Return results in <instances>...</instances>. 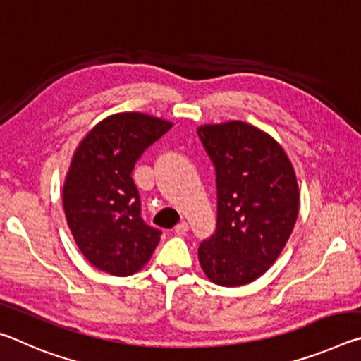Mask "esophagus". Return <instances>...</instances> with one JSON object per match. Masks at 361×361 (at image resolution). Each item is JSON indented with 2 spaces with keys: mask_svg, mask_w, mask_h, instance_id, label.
Returning a JSON list of instances; mask_svg holds the SVG:
<instances>
[{
  "mask_svg": "<svg viewBox=\"0 0 361 361\" xmlns=\"http://www.w3.org/2000/svg\"><path fill=\"white\" fill-rule=\"evenodd\" d=\"M188 231H189V224H188L186 221L178 223V224H176V228H175V232H176V234H178V235L186 234Z\"/></svg>",
  "mask_w": 361,
  "mask_h": 361,
  "instance_id": "1",
  "label": "esophagus"
}]
</instances>
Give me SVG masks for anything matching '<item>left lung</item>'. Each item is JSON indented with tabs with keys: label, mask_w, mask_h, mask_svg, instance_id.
<instances>
[{
	"label": "left lung",
	"mask_w": 361,
	"mask_h": 361,
	"mask_svg": "<svg viewBox=\"0 0 361 361\" xmlns=\"http://www.w3.org/2000/svg\"><path fill=\"white\" fill-rule=\"evenodd\" d=\"M216 173V229L199 245L205 276L221 286L261 277L295 228L299 189L288 156L242 121L197 129Z\"/></svg>",
	"instance_id": "left-lung-1"
}]
</instances>
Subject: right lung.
Returning a JSON list of instances; mask_svg holds the SVG:
<instances>
[{
    "label": "right lung",
    "instance_id": "right-lung-1",
    "mask_svg": "<svg viewBox=\"0 0 361 361\" xmlns=\"http://www.w3.org/2000/svg\"><path fill=\"white\" fill-rule=\"evenodd\" d=\"M172 122L143 113H118L79 143L63 185L65 216L90 264L126 277L149 261L161 229L142 218L133 167Z\"/></svg>",
    "mask_w": 361,
    "mask_h": 361
}]
</instances>
